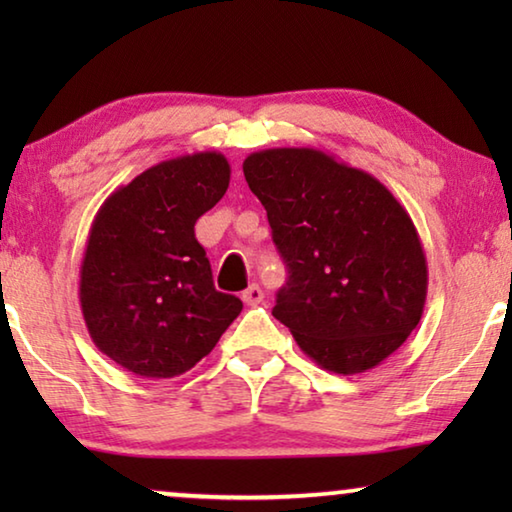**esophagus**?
I'll list each match as a JSON object with an SVG mask.
<instances>
[{"mask_svg":"<svg viewBox=\"0 0 512 512\" xmlns=\"http://www.w3.org/2000/svg\"><path fill=\"white\" fill-rule=\"evenodd\" d=\"M242 300H244V305H249V307H254V305L261 303V300H263L261 286H258V284L247 286V289L242 291Z\"/></svg>","mask_w":512,"mask_h":512,"instance_id":"obj_1","label":"esophagus"}]
</instances>
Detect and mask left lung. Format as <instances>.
<instances>
[{
    "mask_svg": "<svg viewBox=\"0 0 512 512\" xmlns=\"http://www.w3.org/2000/svg\"><path fill=\"white\" fill-rule=\"evenodd\" d=\"M242 170L289 268L275 319L328 373L380 366L417 328L429 289L410 214L373 174L319 149L256 151Z\"/></svg>",
    "mask_w": 512,
    "mask_h": 512,
    "instance_id": "obj_1",
    "label": "left lung"
}]
</instances>
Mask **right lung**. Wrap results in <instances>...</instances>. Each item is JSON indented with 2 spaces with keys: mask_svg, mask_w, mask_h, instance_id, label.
<instances>
[{
  "mask_svg": "<svg viewBox=\"0 0 512 512\" xmlns=\"http://www.w3.org/2000/svg\"><path fill=\"white\" fill-rule=\"evenodd\" d=\"M219 151L170 158L97 209L79 300L95 347L139 377L184 375L212 352L242 300L214 289L195 221L228 191Z\"/></svg>",
  "mask_w": 512,
  "mask_h": 512,
  "instance_id": "right-lung-1",
  "label": "right lung"
}]
</instances>
